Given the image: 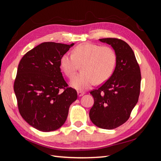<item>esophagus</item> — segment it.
Instances as JSON below:
<instances>
[{"instance_id":"34e87169","label":"esophagus","mask_w":161,"mask_h":161,"mask_svg":"<svg viewBox=\"0 0 161 161\" xmlns=\"http://www.w3.org/2000/svg\"><path fill=\"white\" fill-rule=\"evenodd\" d=\"M77 94H78V96H79V97H81V96H82V95L85 94V92H82V91H78L77 92Z\"/></svg>"}]
</instances>
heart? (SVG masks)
<instances>
[{"instance_id":"heart-1","label":"heart","mask_w":161,"mask_h":161,"mask_svg":"<svg viewBox=\"0 0 161 161\" xmlns=\"http://www.w3.org/2000/svg\"><path fill=\"white\" fill-rule=\"evenodd\" d=\"M116 63L115 51L108 46L83 43L76 46L73 54L65 53L60 58L62 70L69 77L74 75L79 64L81 73L71 79L70 84L79 91H85L97 83H101L111 76Z\"/></svg>"}]
</instances>
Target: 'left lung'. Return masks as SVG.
I'll use <instances>...</instances> for the list:
<instances>
[{
	"label": "left lung",
	"instance_id": "8db88e82",
	"mask_svg": "<svg viewBox=\"0 0 161 161\" xmlns=\"http://www.w3.org/2000/svg\"><path fill=\"white\" fill-rule=\"evenodd\" d=\"M99 40L113 48L116 64L109 79L99 89L91 91L95 102L89 117L97 127L111 130L129 119L138 101L141 74L134 53L127 43L116 38Z\"/></svg>",
	"mask_w": 161,
	"mask_h": 161
}]
</instances>
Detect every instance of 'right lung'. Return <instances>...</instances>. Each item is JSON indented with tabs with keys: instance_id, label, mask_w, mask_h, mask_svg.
<instances>
[{
	"instance_id": "obj_1",
	"label": "right lung",
	"mask_w": 161,
	"mask_h": 161,
	"mask_svg": "<svg viewBox=\"0 0 161 161\" xmlns=\"http://www.w3.org/2000/svg\"><path fill=\"white\" fill-rule=\"evenodd\" d=\"M74 45L43 42L27 52L19 62L14 82L19 113L38 130L60 128L77 99L76 91L67 88L60 68L62 56Z\"/></svg>"
}]
</instances>
